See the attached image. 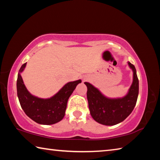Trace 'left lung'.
<instances>
[{"mask_svg": "<svg viewBox=\"0 0 160 160\" xmlns=\"http://www.w3.org/2000/svg\"><path fill=\"white\" fill-rule=\"evenodd\" d=\"M128 65L133 71V81L128 93L123 98L109 99L89 82L87 97L90 114L94 121L105 126H113L122 122L132 112L138 96L139 82L136 70L132 63Z\"/></svg>", "mask_w": 160, "mask_h": 160, "instance_id": "8db88e82", "label": "left lung"}]
</instances>
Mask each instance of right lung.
I'll list each match as a JSON object with an SVG mask.
<instances>
[{
	"label": "right lung",
	"instance_id": "add662e5",
	"mask_svg": "<svg viewBox=\"0 0 160 160\" xmlns=\"http://www.w3.org/2000/svg\"><path fill=\"white\" fill-rule=\"evenodd\" d=\"M26 63L19 70L17 80V92L22 109L35 122L43 125H51L63 118L70 96L81 80L68 82L57 94L48 99H41L29 92L24 85L20 72L23 71Z\"/></svg>",
	"mask_w": 160,
	"mask_h": 160
}]
</instances>
